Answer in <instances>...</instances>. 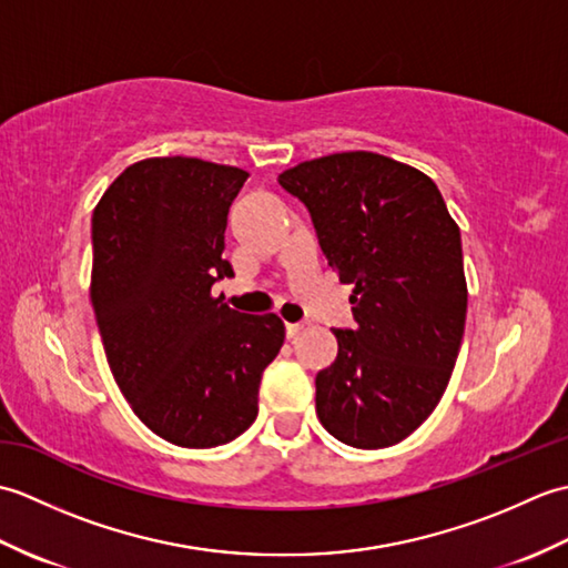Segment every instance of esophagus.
Masks as SVG:
<instances>
[{
    "instance_id": "esophagus-1",
    "label": "esophagus",
    "mask_w": 568,
    "mask_h": 568,
    "mask_svg": "<svg viewBox=\"0 0 568 568\" xmlns=\"http://www.w3.org/2000/svg\"><path fill=\"white\" fill-rule=\"evenodd\" d=\"M310 327V322H297V324H285V334H287V339H295V336L300 334V332H305Z\"/></svg>"
}]
</instances>
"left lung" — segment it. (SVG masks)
<instances>
[{"instance_id":"obj_1","label":"left lung","mask_w":568,"mask_h":568,"mask_svg":"<svg viewBox=\"0 0 568 568\" xmlns=\"http://www.w3.org/2000/svg\"><path fill=\"white\" fill-rule=\"evenodd\" d=\"M305 204L348 297L354 329H334L317 373V417L356 449L409 437L449 385L466 324L462 232L417 168L371 151L332 153L277 175Z\"/></svg>"}]
</instances>
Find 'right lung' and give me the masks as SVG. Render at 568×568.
<instances>
[{"label": "right lung", "instance_id": "add662e5", "mask_svg": "<svg viewBox=\"0 0 568 568\" xmlns=\"http://www.w3.org/2000/svg\"><path fill=\"white\" fill-rule=\"evenodd\" d=\"M248 173L185 155L119 175L92 212V307L106 364L151 432L187 449L236 439L258 415V385L277 356V315H241L212 285L226 214Z\"/></svg>", "mask_w": 568, "mask_h": 568}]
</instances>
